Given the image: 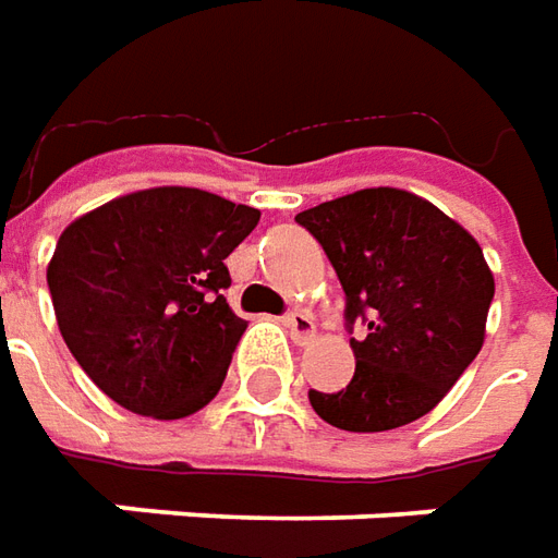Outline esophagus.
<instances>
[{
    "mask_svg": "<svg viewBox=\"0 0 558 558\" xmlns=\"http://www.w3.org/2000/svg\"><path fill=\"white\" fill-rule=\"evenodd\" d=\"M286 327L291 339L298 342V345H306L312 336H315V322H312L306 312H288L286 315Z\"/></svg>",
    "mask_w": 558,
    "mask_h": 558,
    "instance_id": "obj_1",
    "label": "esophagus"
}]
</instances>
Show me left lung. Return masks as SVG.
Returning <instances> with one entry per match:
<instances>
[{
	"mask_svg": "<svg viewBox=\"0 0 558 558\" xmlns=\"http://www.w3.org/2000/svg\"><path fill=\"white\" fill-rule=\"evenodd\" d=\"M345 291L354 378L310 390L315 414L349 433H385L433 412L484 345L496 294L477 240L402 189H361L298 213Z\"/></svg>",
	"mask_w": 558,
	"mask_h": 558,
	"instance_id": "obj_1",
	"label": "left lung"
}]
</instances>
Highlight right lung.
Wrapping results in <instances>:
<instances>
[{"instance_id": "1", "label": "right lung", "mask_w": 558, "mask_h": 558, "mask_svg": "<svg viewBox=\"0 0 558 558\" xmlns=\"http://www.w3.org/2000/svg\"><path fill=\"white\" fill-rule=\"evenodd\" d=\"M258 219L213 192L161 185L62 231L47 264L59 333L113 402L177 421L219 393L246 330L225 300V258Z\"/></svg>"}]
</instances>
